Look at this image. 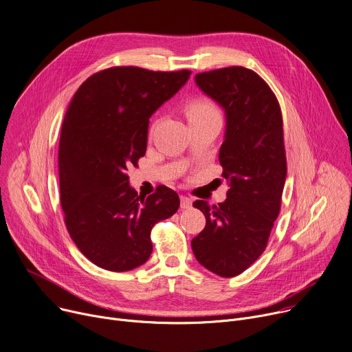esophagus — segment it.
<instances>
[{"label":"esophagus","mask_w":352,"mask_h":352,"mask_svg":"<svg viewBox=\"0 0 352 352\" xmlns=\"http://www.w3.org/2000/svg\"><path fill=\"white\" fill-rule=\"evenodd\" d=\"M190 206H192V199L188 198V197H181V208L188 209Z\"/></svg>","instance_id":"obj_1"}]
</instances>
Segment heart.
I'll return each mask as SVG.
<instances>
[{"instance_id":"1","label":"heart","mask_w":352,"mask_h":352,"mask_svg":"<svg viewBox=\"0 0 352 352\" xmlns=\"http://www.w3.org/2000/svg\"><path fill=\"white\" fill-rule=\"evenodd\" d=\"M185 113L188 120H194V119H199V118H206V116H217L220 118V112L219 108L216 107V104L208 98H198L190 101L186 108H185Z\"/></svg>"}]
</instances>
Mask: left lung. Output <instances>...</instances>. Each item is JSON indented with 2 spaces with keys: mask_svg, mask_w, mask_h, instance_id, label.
I'll return each mask as SVG.
<instances>
[{
  "mask_svg": "<svg viewBox=\"0 0 352 352\" xmlns=\"http://www.w3.org/2000/svg\"><path fill=\"white\" fill-rule=\"evenodd\" d=\"M195 81L226 113L219 162L230 188L221 204L194 202L206 226L190 245L201 265L232 278L264 252L280 210L286 178L282 113L270 85L250 69L199 73Z\"/></svg>",
  "mask_w": 352,
  "mask_h": 352,
  "instance_id": "8db88e82",
  "label": "left lung"
}]
</instances>
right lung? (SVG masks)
Instances as JSON below:
<instances>
[{
    "mask_svg": "<svg viewBox=\"0 0 352 352\" xmlns=\"http://www.w3.org/2000/svg\"><path fill=\"white\" fill-rule=\"evenodd\" d=\"M189 76L111 67L87 78L69 105L58 144L60 204L70 237L100 268L124 272L144 264L153 226L179 208L164 185L139 197L126 171L146 154L150 116Z\"/></svg>",
    "mask_w": 352,
    "mask_h": 352,
    "instance_id": "obj_1",
    "label": "right lung"
}]
</instances>
